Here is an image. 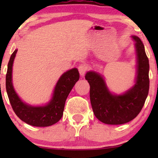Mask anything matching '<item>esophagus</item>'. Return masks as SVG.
Masks as SVG:
<instances>
[{
  "label": "esophagus",
  "instance_id": "1",
  "mask_svg": "<svg viewBox=\"0 0 158 158\" xmlns=\"http://www.w3.org/2000/svg\"><path fill=\"white\" fill-rule=\"evenodd\" d=\"M78 70H79V72L81 76H84L87 70H88V67L85 64H81L78 67Z\"/></svg>",
  "mask_w": 158,
  "mask_h": 158
}]
</instances>
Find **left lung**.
I'll list each match as a JSON object with an SVG mask.
<instances>
[{
  "instance_id": "left-lung-1",
  "label": "left lung",
  "mask_w": 158,
  "mask_h": 158,
  "mask_svg": "<svg viewBox=\"0 0 158 158\" xmlns=\"http://www.w3.org/2000/svg\"><path fill=\"white\" fill-rule=\"evenodd\" d=\"M137 77L133 88L123 95H113L108 91L104 79L95 72H88L85 79L90 85V99L94 115L103 123L121 125L138 115L144 106L149 89V63L144 45L137 36Z\"/></svg>"
}]
</instances>
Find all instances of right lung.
Segmentation results:
<instances>
[{
    "mask_svg": "<svg viewBox=\"0 0 158 158\" xmlns=\"http://www.w3.org/2000/svg\"><path fill=\"white\" fill-rule=\"evenodd\" d=\"M16 52L17 50L11 55L6 75V89L12 109L21 120L30 126L46 127L55 124L62 117L67 97L79 79V71L73 68L61 76L56 84L51 101L47 106H27L19 99L12 84V64Z\"/></svg>",
    "mask_w": 158,
    "mask_h": 158,
    "instance_id": "obj_1",
    "label": "right lung"
}]
</instances>
